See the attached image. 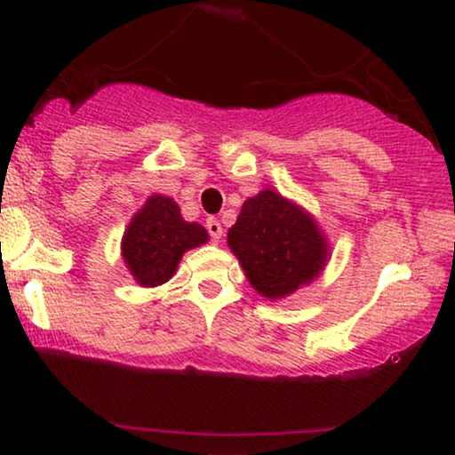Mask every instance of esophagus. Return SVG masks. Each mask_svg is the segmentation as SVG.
I'll return each mask as SVG.
<instances>
[{"label": "esophagus", "instance_id": "34e87169", "mask_svg": "<svg viewBox=\"0 0 455 455\" xmlns=\"http://www.w3.org/2000/svg\"><path fill=\"white\" fill-rule=\"evenodd\" d=\"M207 232H209V235H211V238H213V240H220L221 234H223L221 223L217 221V220H213V217H211V220H207Z\"/></svg>", "mask_w": 455, "mask_h": 455}]
</instances>
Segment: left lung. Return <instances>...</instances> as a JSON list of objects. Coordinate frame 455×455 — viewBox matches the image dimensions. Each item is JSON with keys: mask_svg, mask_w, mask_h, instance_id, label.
Listing matches in <instances>:
<instances>
[{"mask_svg": "<svg viewBox=\"0 0 455 455\" xmlns=\"http://www.w3.org/2000/svg\"><path fill=\"white\" fill-rule=\"evenodd\" d=\"M228 244L252 288L269 300L313 282L329 259L327 238L315 217L275 190L244 201Z\"/></svg>", "mask_w": 455, "mask_h": 455, "instance_id": "left-lung-1", "label": "left lung"}]
</instances>
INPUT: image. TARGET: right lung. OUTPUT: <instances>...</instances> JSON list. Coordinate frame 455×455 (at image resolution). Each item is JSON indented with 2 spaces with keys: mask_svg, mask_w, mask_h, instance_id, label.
Listing matches in <instances>:
<instances>
[{
  "mask_svg": "<svg viewBox=\"0 0 455 455\" xmlns=\"http://www.w3.org/2000/svg\"><path fill=\"white\" fill-rule=\"evenodd\" d=\"M209 240L201 223H188L170 196L153 195L132 217L122 238V257L142 288L170 282L184 252Z\"/></svg>",
  "mask_w": 455,
  "mask_h": 455,
  "instance_id": "add662e5",
  "label": "right lung"
}]
</instances>
